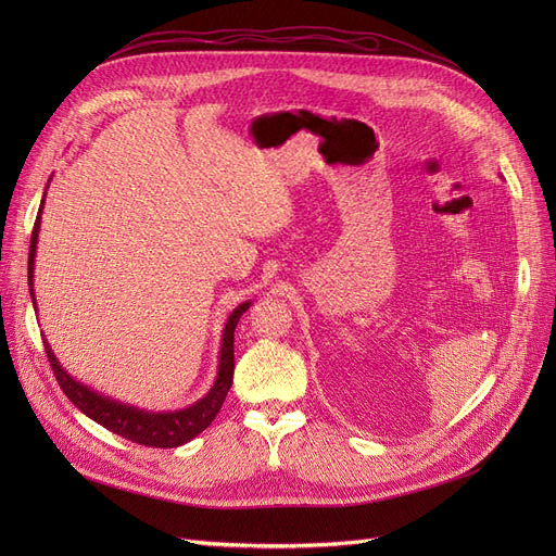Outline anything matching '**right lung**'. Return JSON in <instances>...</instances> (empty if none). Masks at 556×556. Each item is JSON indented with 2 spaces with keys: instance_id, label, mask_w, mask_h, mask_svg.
<instances>
[{
  "instance_id": "right-lung-1",
  "label": "right lung",
  "mask_w": 556,
  "mask_h": 556,
  "mask_svg": "<svg viewBox=\"0 0 556 556\" xmlns=\"http://www.w3.org/2000/svg\"><path fill=\"white\" fill-rule=\"evenodd\" d=\"M42 204H45V198H42ZM42 204H40L36 225L31 231V245H28V293H31L34 306H36L34 266H36V245H38ZM250 304L252 302H243L241 306L233 308L229 319L225 323L218 376H216L212 390L204 394L198 403L185 407V410L149 413V410H139V407H135V405H126L119 401H112L108 396H101L92 388L74 381V378L63 369V365L58 363V358L53 356V349L47 342H45V352H47V358L55 374L58 386L63 388L65 396L78 407L83 415L94 419L110 432L124 437V440H128V442H135L141 446H153V448H175V446H182V444L191 442L193 437H198L216 419L220 405L231 388V378H233V329H237L241 315L250 308Z\"/></svg>"
}]
</instances>
